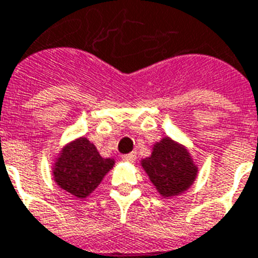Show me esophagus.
<instances>
[{
    "label": "esophagus",
    "mask_w": 258,
    "mask_h": 258,
    "mask_svg": "<svg viewBox=\"0 0 258 258\" xmlns=\"http://www.w3.org/2000/svg\"><path fill=\"white\" fill-rule=\"evenodd\" d=\"M122 159H123V161H125V162H135L136 153L131 152V153H128V155H124V156H122Z\"/></svg>",
    "instance_id": "esophagus-1"
}]
</instances>
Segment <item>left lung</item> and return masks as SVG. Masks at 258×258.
<instances>
[{
	"mask_svg": "<svg viewBox=\"0 0 258 258\" xmlns=\"http://www.w3.org/2000/svg\"><path fill=\"white\" fill-rule=\"evenodd\" d=\"M140 165L164 198H172L189 190L199 170L187 147L169 136L156 142L151 155L142 159Z\"/></svg>",
	"mask_w": 258,
	"mask_h": 258,
	"instance_id": "left-lung-1",
	"label": "left lung"
}]
</instances>
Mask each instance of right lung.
I'll return each mask as SVG.
<instances>
[{
  "mask_svg": "<svg viewBox=\"0 0 258 258\" xmlns=\"http://www.w3.org/2000/svg\"><path fill=\"white\" fill-rule=\"evenodd\" d=\"M115 165L111 157H102L88 138L71 140L56 155L52 176L56 185L79 199H85Z\"/></svg>",
  "mask_w": 258,
  "mask_h": 258,
  "instance_id": "right-lung-1",
  "label": "right lung"
}]
</instances>
